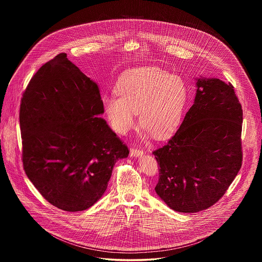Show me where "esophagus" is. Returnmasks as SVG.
I'll return each instance as SVG.
<instances>
[{
    "label": "esophagus",
    "mask_w": 262,
    "mask_h": 262,
    "mask_svg": "<svg viewBox=\"0 0 262 262\" xmlns=\"http://www.w3.org/2000/svg\"><path fill=\"white\" fill-rule=\"evenodd\" d=\"M143 155V151L140 149H137V148H132L130 149V156L133 157H139Z\"/></svg>",
    "instance_id": "34e87169"
}]
</instances>
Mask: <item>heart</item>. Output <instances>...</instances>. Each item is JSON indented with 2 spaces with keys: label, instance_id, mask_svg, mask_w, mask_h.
Segmentation results:
<instances>
[{
  "label": "heart",
  "instance_id": "b5f03b06",
  "mask_svg": "<svg viewBox=\"0 0 262 262\" xmlns=\"http://www.w3.org/2000/svg\"><path fill=\"white\" fill-rule=\"evenodd\" d=\"M117 96L105 95L103 105L113 128L122 135L139 124L157 138L173 134L180 125L187 100L181 76L156 67L126 72L117 83Z\"/></svg>",
  "mask_w": 262,
  "mask_h": 262
}]
</instances>
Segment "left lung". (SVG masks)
Here are the masks:
<instances>
[{
    "label": "left lung",
    "mask_w": 262,
    "mask_h": 262,
    "mask_svg": "<svg viewBox=\"0 0 262 262\" xmlns=\"http://www.w3.org/2000/svg\"><path fill=\"white\" fill-rule=\"evenodd\" d=\"M193 105L166 145L153 151L160 167L155 191L174 211L195 213L224 195L243 161V110L234 86L196 78Z\"/></svg>",
    "instance_id": "left-lung-1"
}]
</instances>
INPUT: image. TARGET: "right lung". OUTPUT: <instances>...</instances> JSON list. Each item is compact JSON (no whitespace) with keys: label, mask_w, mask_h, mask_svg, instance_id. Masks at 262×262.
<instances>
[{"label":"right lung","mask_w":262,"mask_h":262,"mask_svg":"<svg viewBox=\"0 0 262 262\" xmlns=\"http://www.w3.org/2000/svg\"><path fill=\"white\" fill-rule=\"evenodd\" d=\"M96 82L61 53L30 79L20 103L25 174L42 196L64 211L101 199L126 145L100 118Z\"/></svg>","instance_id":"obj_1"}]
</instances>
